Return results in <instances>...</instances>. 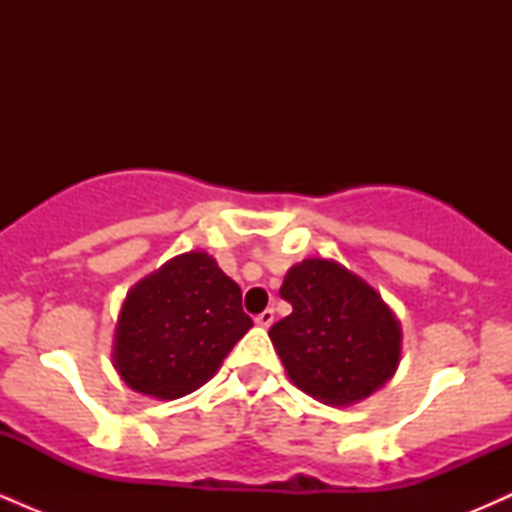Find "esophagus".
I'll return each instance as SVG.
<instances>
[{
  "mask_svg": "<svg viewBox=\"0 0 512 512\" xmlns=\"http://www.w3.org/2000/svg\"><path fill=\"white\" fill-rule=\"evenodd\" d=\"M255 322H257V325H260V327H269V325H272V322H274V310H269V308L262 310V313L255 317Z\"/></svg>",
  "mask_w": 512,
  "mask_h": 512,
  "instance_id": "obj_1",
  "label": "esophagus"
}]
</instances>
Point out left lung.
<instances>
[{
  "label": "left lung",
  "instance_id": "obj_1",
  "mask_svg": "<svg viewBox=\"0 0 512 512\" xmlns=\"http://www.w3.org/2000/svg\"><path fill=\"white\" fill-rule=\"evenodd\" d=\"M293 313L269 330L291 383L332 407L373 395L395 375L402 327L380 293L334 260L293 264L281 284Z\"/></svg>",
  "mask_w": 512,
  "mask_h": 512
}]
</instances>
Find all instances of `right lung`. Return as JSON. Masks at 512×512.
Here are the masks:
<instances>
[{"label":"right lung","instance_id":"1","mask_svg":"<svg viewBox=\"0 0 512 512\" xmlns=\"http://www.w3.org/2000/svg\"><path fill=\"white\" fill-rule=\"evenodd\" d=\"M250 327L236 281L207 252H185L129 289L113 363L134 392L178 399L207 383Z\"/></svg>","mask_w":512,"mask_h":512}]
</instances>
